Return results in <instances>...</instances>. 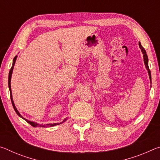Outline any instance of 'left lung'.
Here are the masks:
<instances>
[{"label":"left lung","mask_w":160,"mask_h":160,"mask_svg":"<svg viewBox=\"0 0 160 160\" xmlns=\"http://www.w3.org/2000/svg\"><path fill=\"white\" fill-rule=\"evenodd\" d=\"M139 47H140V49H141L142 52V53H143V58H144V63H145L146 68H147L148 71L149 76H150V80H151V72H150V68H149V66H148V55H147V53H146V51H145V48L142 47V45H141V44H140V42H139Z\"/></svg>","instance_id":"1"}]
</instances>
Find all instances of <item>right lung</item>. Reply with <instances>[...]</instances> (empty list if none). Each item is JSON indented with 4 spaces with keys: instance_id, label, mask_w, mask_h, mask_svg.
<instances>
[{
    "instance_id": "right-lung-1",
    "label": "right lung",
    "mask_w": 160,
    "mask_h": 160,
    "mask_svg": "<svg viewBox=\"0 0 160 160\" xmlns=\"http://www.w3.org/2000/svg\"><path fill=\"white\" fill-rule=\"evenodd\" d=\"M16 58H17V56H15V58H13L12 66V67H11V68H10V72H9V75H8V87H9L10 92V99H11V102H12V107H13V108H14V109H15V112L17 113V114H18L19 116H20L21 118H22L23 119H25V120L27 121V122L29 123V124H30L31 126H32L33 127H45V126H46V127H51V126H56V125H58V124H61V123H62L63 122H64V121H66V119H65V120L63 121V122L61 123H50V124H46L45 126H42V125H39V124H38L37 123L32 122V121H29V120H28V119L24 118L22 117V116L20 115V113H19V112L18 111V109H16V107H15V104H14V102H13L12 97V92H11V88H11V87H10V80H11V76H12V70H13V68H14V65H15V63Z\"/></svg>"
}]
</instances>
